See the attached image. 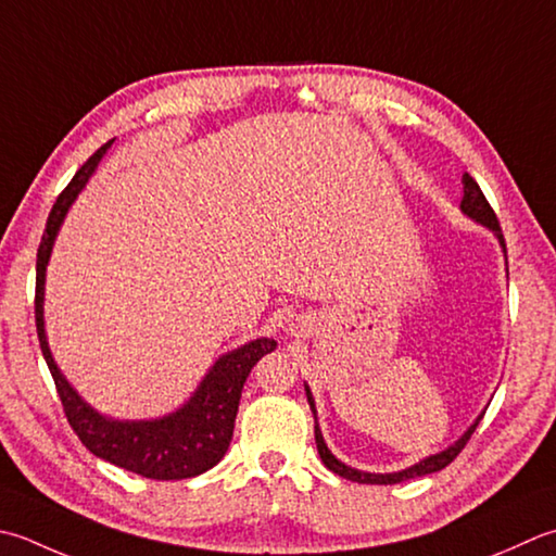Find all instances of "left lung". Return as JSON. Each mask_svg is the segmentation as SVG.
Returning a JSON list of instances; mask_svg holds the SVG:
<instances>
[{"label": "left lung", "instance_id": "left-lung-1", "mask_svg": "<svg viewBox=\"0 0 556 556\" xmlns=\"http://www.w3.org/2000/svg\"><path fill=\"white\" fill-rule=\"evenodd\" d=\"M460 210L467 216H470V219H475L477 224H482V226L489 228V231H494L496 238H498V243H502L504 253H506V241H504L502 226H498V219H496V214L492 210V204L486 202L484 192L480 190V185L475 182V178L470 176V173H465V176H463V202H460ZM306 397H308V405H311V412H313V417H315V402H313V395H311L308 386H306ZM480 419H482V415L477 417V421L472 424V427L467 429L463 437L451 445V448H445V451H441L437 455H429V458H424L421 463L407 467V470L390 472V475L362 472V470H354V467L337 460L334 455L328 451V445H325V441H323V433H320V427H318V417H315V445H318L320 460L325 463V467H328V470H332L334 475L344 477V480H352V482H358V484H397V482L412 480V477H424V475L439 472V470H443L445 465H451L455 458H458V453L465 448V443L470 441V437L475 433Z\"/></svg>", "mask_w": 556, "mask_h": 556}]
</instances>
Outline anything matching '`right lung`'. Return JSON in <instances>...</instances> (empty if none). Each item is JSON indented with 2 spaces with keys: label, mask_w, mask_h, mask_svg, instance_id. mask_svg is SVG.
Wrapping results in <instances>:
<instances>
[{
  "label": "right lung",
  "mask_w": 556,
  "mask_h": 556,
  "mask_svg": "<svg viewBox=\"0 0 556 556\" xmlns=\"http://www.w3.org/2000/svg\"><path fill=\"white\" fill-rule=\"evenodd\" d=\"M113 144V139L103 144L96 154L76 170V176L54 202L48 216L46 233L38 248L36 263V330L40 340L42 356L62 400L64 415L70 427L74 429L79 441L89 448L96 458H103L125 470L147 477V480H188L198 477L224 458L228 443L233 437V424L238 402L245 378L260 358L277 350V342L269 337L248 342L238 350L224 354L212 366V371L204 376L194 395L185 402L180 409L161 419L149 421H117L98 415L93 407L86 405L79 393L67 383V378L60 374L58 364L50 354L46 323H42V293H46V267L52 253L54 236L60 231V224L67 214L70 204L76 194L91 178L98 161L105 154V149Z\"/></svg>",
  "instance_id": "1"
}]
</instances>
